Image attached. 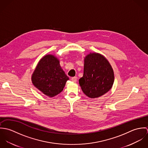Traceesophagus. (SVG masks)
Instances as JSON below:
<instances>
[{
    "mask_svg": "<svg viewBox=\"0 0 148 148\" xmlns=\"http://www.w3.org/2000/svg\"><path fill=\"white\" fill-rule=\"evenodd\" d=\"M77 77H72V79H71V80H72L73 82H75V83L77 82Z\"/></svg>",
    "mask_w": 148,
    "mask_h": 148,
    "instance_id": "obj_1",
    "label": "esophagus"
}]
</instances>
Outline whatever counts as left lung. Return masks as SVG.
Listing matches in <instances>:
<instances>
[{
    "instance_id": "8db88e82",
    "label": "left lung",
    "mask_w": 148,
    "mask_h": 148,
    "mask_svg": "<svg viewBox=\"0 0 148 148\" xmlns=\"http://www.w3.org/2000/svg\"><path fill=\"white\" fill-rule=\"evenodd\" d=\"M83 76L79 80L85 95L91 99L97 98L109 92L114 83L112 65L104 56L90 53L85 56Z\"/></svg>"
}]
</instances>
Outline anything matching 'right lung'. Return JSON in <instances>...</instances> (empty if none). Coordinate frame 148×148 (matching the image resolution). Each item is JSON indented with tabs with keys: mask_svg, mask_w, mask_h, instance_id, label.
<instances>
[{
	"mask_svg": "<svg viewBox=\"0 0 148 148\" xmlns=\"http://www.w3.org/2000/svg\"><path fill=\"white\" fill-rule=\"evenodd\" d=\"M31 80L33 85L44 95L53 97L63 90L69 77L62 68L59 59L53 55L48 54L38 62Z\"/></svg>",
	"mask_w": 148,
	"mask_h": 148,
	"instance_id": "right-lung-1",
	"label": "right lung"
}]
</instances>
